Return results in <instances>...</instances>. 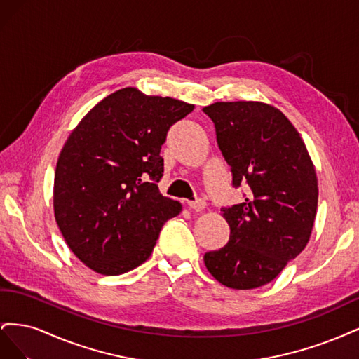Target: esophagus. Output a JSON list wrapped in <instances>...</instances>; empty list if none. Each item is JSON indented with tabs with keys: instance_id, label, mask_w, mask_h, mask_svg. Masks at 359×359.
I'll return each instance as SVG.
<instances>
[{
	"instance_id": "34e87169",
	"label": "esophagus",
	"mask_w": 359,
	"mask_h": 359,
	"mask_svg": "<svg viewBox=\"0 0 359 359\" xmlns=\"http://www.w3.org/2000/svg\"><path fill=\"white\" fill-rule=\"evenodd\" d=\"M189 206H190V208H191L193 211H196V212H199V211L205 210V206H206V202H205V199L199 198V199H196V201H190V202H189Z\"/></svg>"
}]
</instances>
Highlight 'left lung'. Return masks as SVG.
<instances>
[{"instance_id":"8db88e82","label":"left lung","mask_w":359,"mask_h":359,"mask_svg":"<svg viewBox=\"0 0 359 359\" xmlns=\"http://www.w3.org/2000/svg\"><path fill=\"white\" fill-rule=\"evenodd\" d=\"M243 203L222 208L229 243L205 253L206 269L222 285L255 289L274 280L307 245L318 210V178L297 128L276 107L219 102L202 109Z\"/></svg>"}]
</instances>
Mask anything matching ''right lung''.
Returning <instances> with one entry per match:
<instances>
[{
    "mask_svg": "<svg viewBox=\"0 0 359 359\" xmlns=\"http://www.w3.org/2000/svg\"><path fill=\"white\" fill-rule=\"evenodd\" d=\"M170 97L123 88L85 115L64 145L53 211L67 245L103 276L132 271L153 253L163 224L181 211L158 190L161 145L193 111Z\"/></svg>",
    "mask_w": 359,
    "mask_h": 359,
    "instance_id": "right-lung-1",
    "label": "right lung"
}]
</instances>
